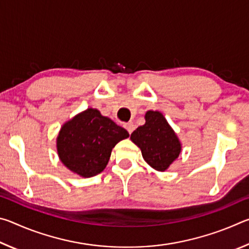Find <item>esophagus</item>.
Returning a JSON list of instances; mask_svg holds the SVG:
<instances>
[{"label":"esophagus","instance_id":"34e87169","mask_svg":"<svg viewBox=\"0 0 249 249\" xmlns=\"http://www.w3.org/2000/svg\"><path fill=\"white\" fill-rule=\"evenodd\" d=\"M124 126H125V128L127 129V132H128L129 134H132L133 130L135 129V125H134L133 123H126Z\"/></svg>","mask_w":249,"mask_h":249}]
</instances>
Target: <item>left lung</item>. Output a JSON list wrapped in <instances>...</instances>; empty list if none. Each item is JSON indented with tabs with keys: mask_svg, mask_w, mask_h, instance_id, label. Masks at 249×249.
<instances>
[{
	"mask_svg": "<svg viewBox=\"0 0 249 249\" xmlns=\"http://www.w3.org/2000/svg\"><path fill=\"white\" fill-rule=\"evenodd\" d=\"M130 141L140 147L142 158L155 170L163 172L179 157L182 145L174 128L159 111L145 114V124L130 134Z\"/></svg>",
	"mask_w": 249,
	"mask_h": 249,
	"instance_id": "left-lung-1",
	"label": "left lung"
}]
</instances>
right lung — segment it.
<instances>
[{
    "label": "right lung",
    "mask_w": 249,
    "mask_h": 249,
    "mask_svg": "<svg viewBox=\"0 0 249 249\" xmlns=\"http://www.w3.org/2000/svg\"><path fill=\"white\" fill-rule=\"evenodd\" d=\"M129 136L127 130L89 107L61 126L56 141L59 160L82 178L99 175L107 167L112 149Z\"/></svg>",
    "instance_id": "add662e5"
}]
</instances>
